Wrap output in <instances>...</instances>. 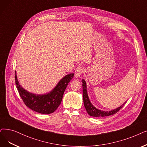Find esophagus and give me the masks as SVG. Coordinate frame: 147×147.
<instances>
[{
    "label": "esophagus",
    "instance_id": "esophagus-1",
    "mask_svg": "<svg viewBox=\"0 0 147 147\" xmlns=\"http://www.w3.org/2000/svg\"><path fill=\"white\" fill-rule=\"evenodd\" d=\"M84 71V68L82 67H78L76 69L74 72V76L76 78H79L82 75V74Z\"/></svg>",
    "mask_w": 147,
    "mask_h": 147
}]
</instances>
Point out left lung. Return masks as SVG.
Wrapping results in <instances>:
<instances>
[{
  "label": "left lung",
  "instance_id": "left-lung-1",
  "mask_svg": "<svg viewBox=\"0 0 147 147\" xmlns=\"http://www.w3.org/2000/svg\"><path fill=\"white\" fill-rule=\"evenodd\" d=\"M82 82L83 84H82L83 97H84V106H85V109H86L88 113L91 117H103L112 115H113L115 113H117L121 109V108L123 107V106L124 105V104L126 103V101H125V103L123 105H121V106L118 107V108H116L115 109H113L110 111H105L99 110V109H97L95 107H94L91 103L90 100H89V98L88 95V93H87V87H86V82L85 81L84 79H82Z\"/></svg>",
  "mask_w": 147,
  "mask_h": 147
}]
</instances>
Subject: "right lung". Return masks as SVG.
I'll return each instance as SVG.
<instances>
[{
    "label": "right lung",
    "instance_id": "right-lung-1",
    "mask_svg": "<svg viewBox=\"0 0 147 147\" xmlns=\"http://www.w3.org/2000/svg\"><path fill=\"white\" fill-rule=\"evenodd\" d=\"M15 73L16 85L25 105L35 112L42 114L52 113L58 109L68 84L74 76V73L66 75L49 93L35 94L28 92L22 87L17 80L16 71Z\"/></svg>",
    "mask_w": 147,
    "mask_h": 147
}]
</instances>
